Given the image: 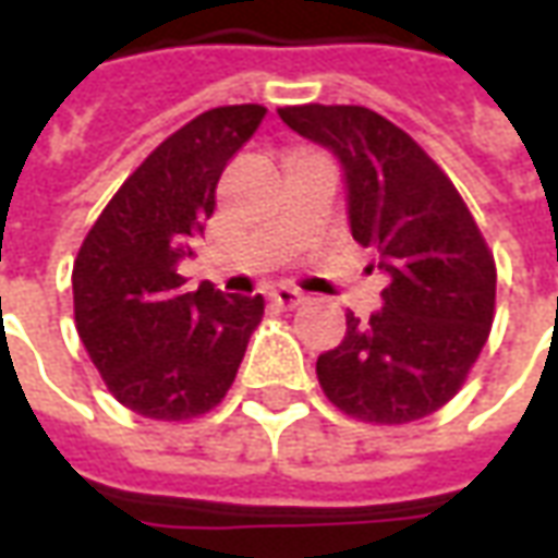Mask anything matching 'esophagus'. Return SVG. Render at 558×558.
Returning a JSON list of instances; mask_svg holds the SVG:
<instances>
[{
	"label": "esophagus",
	"mask_w": 558,
	"mask_h": 558,
	"mask_svg": "<svg viewBox=\"0 0 558 558\" xmlns=\"http://www.w3.org/2000/svg\"><path fill=\"white\" fill-rule=\"evenodd\" d=\"M271 302L283 307V311H292V307H299L304 302V295L299 290H292V287H278V290H271Z\"/></svg>",
	"instance_id": "34e87169"
}]
</instances>
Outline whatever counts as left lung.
I'll return each mask as SVG.
<instances>
[{
    "mask_svg": "<svg viewBox=\"0 0 558 558\" xmlns=\"http://www.w3.org/2000/svg\"><path fill=\"white\" fill-rule=\"evenodd\" d=\"M343 167L352 239L388 278L371 319L316 359L326 398L367 424H407L454 398L487 343L496 263L451 179L386 116L347 104L280 107ZM374 268V266H371Z\"/></svg>",
    "mask_w": 558,
    "mask_h": 558,
    "instance_id": "left-lung-1",
    "label": "left lung"
}]
</instances>
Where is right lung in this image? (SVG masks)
I'll use <instances>...</instances> for the list:
<instances>
[{
  "label": "right lung",
  "mask_w": 558,
  "mask_h": 558,
  "mask_svg": "<svg viewBox=\"0 0 558 558\" xmlns=\"http://www.w3.org/2000/svg\"><path fill=\"white\" fill-rule=\"evenodd\" d=\"M266 107L206 110L163 140L107 203L74 259L77 335L122 407L155 421L206 415L227 398L263 295L184 292L179 263L215 211L223 167Z\"/></svg>",
  "instance_id": "1"
}]
</instances>
